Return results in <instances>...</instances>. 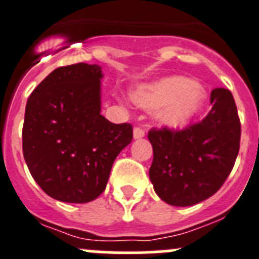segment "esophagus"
<instances>
[{
  "mask_svg": "<svg viewBox=\"0 0 259 259\" xmlns=\"http://www.w3.org/2000/svg\"><path fill=\"white\" fill-rule=\"evenodd\" d=\"M144 135H146V132L143 129H141V127H134V130H133V137H134V139H141Z\"/></svg>",
  "mask_w": 259,
  "mask_h": 259,
  "instance_id": "34e87169",
  "label": "esophagus"
}]
</instances>
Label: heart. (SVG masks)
Returning <instances> with one entry per match:
<instances>
[{"label": "heart", "mask_w": 259, "mask_h": 259, "mask_svg": "<svg viewBox=\"0 0 259 259\" xmlns=\"http://www.w3.org/2000/svg\"><path fill=\"white\" fill-rule=\"evenodd\" d=\"M207 92L193 79L171 75L134 89L133 100L146 110L157 111L162 126L178 129L197 117L207 102Z\"/></svg>", "instance_id": "b5f03b06"}]
</instances>
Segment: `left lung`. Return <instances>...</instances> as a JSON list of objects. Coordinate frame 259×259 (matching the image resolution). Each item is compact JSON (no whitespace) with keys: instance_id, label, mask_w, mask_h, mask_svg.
Returning <instances> with one entry per match:
<instances>
[{"instance_id":"left-lung-1","label":"left lung","mask_w":259,"mask_h":259,"mask_svg":"<svg viewBox=\"0 0 259 259\" xmlns=\"http://www.w3.org/2000/svg\"><path fill=\"white\" fill-rule=\"evenodd\" d=\"M212 108L202 122L183 132L152 129L149 179L163 202L194 206L212 197L230 175L240 144V121L230 91L211 92Z\"/></svg>"}]
</instances>
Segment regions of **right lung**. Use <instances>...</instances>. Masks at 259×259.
I'll return each mask as SVG.
<instances>
[{"label": "right lung", "instance_id": "1", "mask_svg": "<svg viewBox=\"0 0 259 259\" xmlns=\"http://www.w3.org/2000/svg\"><path fill=\"white\" fill-rule=\"evenodd\" d=\"M100 65L57 67L33 91L25 107L23 153L43 192L87 203L106 189L113 161L130 144V124L101 115Z\"/></svg>", "mask_w": 259, "mask_h": 259}]
</instances>
